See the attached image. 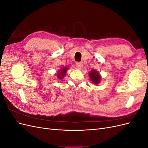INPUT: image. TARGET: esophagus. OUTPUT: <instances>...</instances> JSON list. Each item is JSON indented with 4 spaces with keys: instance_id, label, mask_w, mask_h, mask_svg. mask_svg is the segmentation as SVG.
<instances>
[{
    "instance_id": "34e87169",
    "label": "esophagus",
    "mask_w": 148,
    "mask_h": 148,
    "mask_svg": "<svg viewBox=\"0 0 148 148\" xmlns=\"http://www.w3.org/2000/svg\"><path fill=\"white\" fill-rule=\"evenodd\" d=\"M76 66H77V68L78 69H82L83 67V64L82 62H77V64H76Z\"/></svg>"
}]
</instances>
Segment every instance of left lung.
<instances>
[{"label": "left lung", "instance_id": "1", "mask_svg": "<svg viewBox=\"0 0 148 148\" xmlns=\"http://www.w3.org/2000/svg\"><path fill=\"white\" fill-rule=\"evenodd\" d=\"M89 77L91 79V81L95 84H98L100 82L101 77L99 75V73L96 70H92L90 73H89Z\"/></svg>", "mask_w": 148, "mask_h": 148}]
</instances>
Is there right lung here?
<instances>
[{"mask_svg": "<svg viewBox=\"0 0 148 148\" xmlns=\"http://www.w3.org/2000/svg\"><path fill=\"white\" fill-rule=\"evenodd\" d=\"M66 70H67V69L66 68H63L62 70H59V72L57 73V78L61 79H62V78H63L64 76L66 74Z\"/></svg>", "mask_w": 148, "mask_h": 148, "instance_id": "1", "label": "right lung"}]
</instances>
